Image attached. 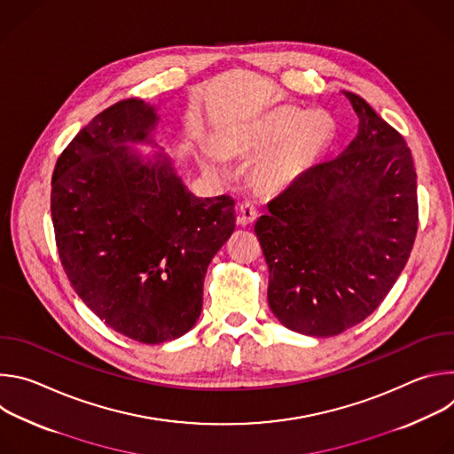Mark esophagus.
Masks as SVG:
<instances>
[{
	"label": "esophagus",
	"mask_w": 454,
	"mask_h": 454,
	"mask_svg": "<svg viewBox=\"0 0 454 454\" xmlns=\"http://www.w3.org/2000/svg\"><path fill=\"white\" fill-rule=\"evenodd\" d=\"M256 219V208L251 203H242L237 212V223L240 226H249Z\"/></svg>",
	"instance_id": "34e87169"
}]
</instances>
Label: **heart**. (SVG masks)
<instances>
[{
	"mask_svg": "<svg viewBox=\"0 0 454 454\" xmlns=\"http://www.w3.org/2000/svg\"><path fill=\"white\" fill-rule=\"evenodd\" d=\"M336 125L325 111H305L293 106H280L256 118L224 142L226 156H258L251 181L253 186L275 196L291 188L323 154L333 138ZM208 165L226 174L224 158L214 149L205 151Z\"/></svg>",
	"mask_w": 454,
	"mask_h": 454,
	"instance_id": "obj_1",
	"label": "heart"
}]
</instances>
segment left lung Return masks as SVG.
Returning <instances> with one entry per match:
<instances>
[{
    "label": "left lung",
    "mask_w": 454,
    "mask_h": 454,
    "mask_svg": "<svg viewBox=\"0 0 454 454\" xmlns=\"http://www.w3.org/2000/svg\"><path fill=\"white\" fill-rule=\"evenodd\" d=\"M359 129L268 205L254 233L268 301L289 331L338 336L368 317L403 273L419 224L417 172L404 138L359 95Z\"/></svg>",
    "instance_id": "8db88e82"
}]
</instances>
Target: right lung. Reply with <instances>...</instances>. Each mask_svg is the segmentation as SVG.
Segmentation results:
<instances>
[{"label":"right lung","instance_id":"right-lung-1","mask_svg":"<svg viewBox=\"0 0 454 454\" xmlns=\"http://www.w3.org/2000/svg\"><path fill=\"white\" fill-rule=\"evenodd\" d=\"M158 120L140 98L98 113L59 156L50 205L75 293L107 327L147 345L196 325L208 264L235 230L230 196H193L168 156L133 149L158 147Z\"/></svg>","mask_w":454,"mask_h":454}]
</instances>
